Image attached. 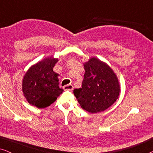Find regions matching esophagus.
Masks as SVG:
<instances>
[{"label":"esophagus","instance_id":"esophagus-1","mask_svg":"<svg viewBox=\"0 0 153 153\" xmlns=\"http://www.w3.org/2000/svg\"><path fill=\"white\" fill-rule=\"evenodd\" d=\"M73 85L72 84H68L66 85H65V86L63 87V89L65 90V91H72L73 90Z\"/></svg>","mask_w":153,"mask_h":153}]
</instances>
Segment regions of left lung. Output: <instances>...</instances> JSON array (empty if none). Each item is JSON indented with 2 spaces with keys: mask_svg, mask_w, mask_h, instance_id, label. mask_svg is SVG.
<instances>
[{
  "mask_svg": "<svg viewBox=\"0 0 153 153\" xmlns=\"http://www.w3.org/2000/svg\"><path fill=\"white\" fill-rule=\"evenodd\" d=\"M81 88L74 94L81 108L92 114L103 111L118 99L120 86L113 70L106 63L92 58L84 64Z\"/></svg>",
  "mask_w": 153,
  "mask_h": 153,
  "instance_id": "obj_1",
  "label": "left lung"
}]
</instances>
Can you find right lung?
<instances>
[{"label":"right lung","mask_w":153,"mask_h":153,"mask_svg":"<svg viewBox=\"0 0 153 153\" xmlns=\"http://www.w3.org/2000/svg\"><path fill=\"white\" fill-rule=\"evenodd\" d=\"M58 59L48 58L31 67L23 79L22 90L29 104L39 108L56 101L63 90L58 85V74L53 68Z\"/></svg>","instance_id":"1"}]
</instances>
